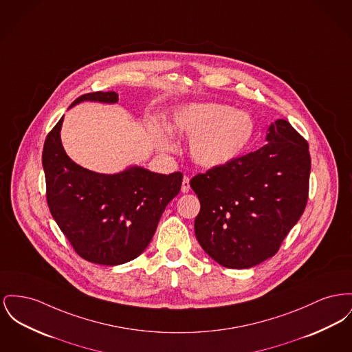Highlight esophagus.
<instances>
[{
    "instance_id": "obj_1",
    "label": "esophagus",
    "mask_w": 352,
    "mask_h": 352,
    "mask_svg": "<svg viewBox=\"0 0 352 352\" xmlns=\"http://www.w3.org/2000/svg\"><path fill=\"white\" fill-rule=\"evenodd\" d=\"M181 191H182V192H188V191H190V178H188V177H184Z\"/></svg>"
}]
</instances>
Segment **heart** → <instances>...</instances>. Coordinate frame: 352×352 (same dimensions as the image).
<instances>
[{
  "instance_id": "b5f03b06",
  "label": "heart",
  "mask_w": 352,
  "mask_h": 352,
  "mask_svg": "<svg viewBox=\"0 0 352 352\" xmlns=\"http://www.w3.org/2000/svg\"><path fill=\"white\" fill-rule=\"evenodd\" d=\"M173 133L186 135L188 153L197 165L214 168L239 158L255 134L252 117L219 102L188 104L178 107L166 126L153 130V141L162 153H175Z\"/></svg>"
}]
</instances>
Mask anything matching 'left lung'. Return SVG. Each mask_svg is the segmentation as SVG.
Here are the masks:
<instances>
[{"label":"left lung","instance_id":"8db88e82","mask_svg":"<svg viewBox=\"0 0 352 352\" xmlns=\"http://www.w3.org/2000/svg\"><path fill=\"white\" fill-rule=\"evenodd\" d=\"M266 141L190 181L201 202L195 236L228 269H250L274 256L307 205V141L285 120L270 124Z\"/></svg>","mask_w":352,"mask_h":352}]
</instances>
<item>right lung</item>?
Returning a JSON list of instances; mask_svg holds the SVG:
<instances>
[{
  "label": "right lung",
  "mask_w": 352,
  "mask_h": 352,
  "mask_svg": "<svg viewBox=\"0 0 352 352\" xmlns=\"http://www.w3.org/2000/svg\"><path fill=\"white\" fill-rule=\"evenodd\" d=\"M83 101L117 104L116 91H96ZM63 117L47 134L42 166L49 210L76 252L89 262L117 266L140 256L150 243L167 204L178 195L182 173L168 175L131 166L100 174L73 162L61 144Z\"/></svg>",
  "instance_id": "right-lung-1"
}]
</instances>
